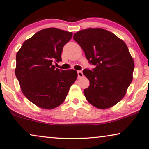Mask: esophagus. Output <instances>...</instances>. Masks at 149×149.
I'll return each instance as SVG.
<instances>
[{
  "label": "esophagus",
  "instance_id": "obj_1",
  "mask_svg": "<svg viewBox=\"0 0 149 149\" xmlns=\"http://www.w3.org/2000/svg\"><path fill=\"white\" fill-rule=\"evenodd\" d=\"M77 73H78V77H79V78H82V77H84L83 72H82V71H78L77 72Z\"/></svg>",
  "mask_w": 149,
  "mask_h": 149
}]
</instances>
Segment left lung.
Listing matches in <instances>:
<instances>
[{
	"label": "left lung",
	"mask_w": 149,
	"mask_h": 149,
	"mask_svg": "<svg viewBox=\"0 0 149 149\" xmlns=\"http://www.w3.org/2000/svg\"><path fill=\"white\" fill-rule=\"evenodd\" d=\"M73 39L79 44L93 70L84 69L89 86L87 100L99 109L112 107L122 100L133 79L134 59L121 39L100 28L78 31Z\"/></svg>",
	"instance_id": "8db88e82"
}]
</instances>
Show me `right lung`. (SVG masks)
Instances as JSON below:
<instances>
[{"label":"right lung","mask_w":149,"mask_h":149,"mask_svg":"<svg viewBox=\"0 0 149 149\" xmlns=\"http://www.w3.org/2000/svg\"><path fill=\"white\" fill-rule=\"evenodd\" d=\"M72 36V32L56 28L45 29L25 41L17 52L15 73L21 91L39 108L61 105L77 80V71L53 65L61 60L63 47Z\"/></svg>","instance_id":"add662e5"}]
</instances>
